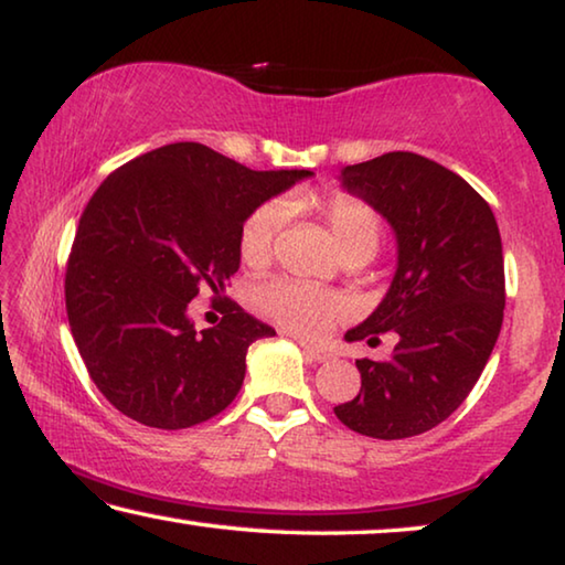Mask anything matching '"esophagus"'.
<instances>
[{"label": "esophagus", "mask_w": 565, "mask_h": 565, "mask_svg": "<svg viewBox=\"0 0 565 565\" xmlns=\"http://www.w3.org/2000/svg\"><path fill=\"white\" fill-rule=\"evenodd\" d=\"M300 349H302V353L308 355L310 361H318V363H326V361H331L333 359V351H328V349H323V345H312V343H306V341H300Z\"/></svg>", "instance_id": "1"}]
</instances>
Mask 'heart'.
<instances>
[{
    "label": "heart",
    "mask_w": 565,
    "mask_h": 565,
    "mask_svg": "<svg viewBox=\"0 0 565 565\" xmlns=\"http://www.w3.org/2000/svg\"><path fill=\"white\" fill-rule=\"evenodd\" d=\"M320 214L331 230L343 259H371L379 249L381 222L376 212L359 199L333 196L320 206ZM285 206L267 202L247 216L239 230V257L249 267H263L273 257L277 232L282 227ZM257 302L267 316L298 335H320L343 316V302L335 292L316 285L273 280L259 288Z\"/></svg>",
    "instance_id": "obj_1"
}]
</instances>
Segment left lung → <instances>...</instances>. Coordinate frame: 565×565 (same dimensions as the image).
<instances>
[{
  "label": "left lung",
  "instance_id": "1",
  "mask_svg": "<svg viewBox=\"0 0 565 565\" xmlns=\"http://www.w3.org/2000/svg\"><path fill=\"white\" fill-rule=\"evenodd\" d=\"M341 189L396 237V270L376 310L345 341L396 333L388 361H355L361 392L338 404L345 427L406 439L452 414L480 379L505 308L502 242L490 204L455 171L412 151L341 169Z\"/></svg>",
  "mask_w": 565,
  "mask_h": 565
}]
</instances>
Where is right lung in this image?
Wrapping results in <instances>:
<instances>
[{"mask_svg": "<svg viewBox=\"0 0 565 565\" xmlns=\"http://www.w3.org/2000/svg\"><path fill=\"white\" fill-rule=\"evenodd\" d=\"M308 169L253 171L181 141L113 171L95 189L67 259L65 306L90 379L120 414L186 429L227 409L245 381L249 343L275 335L230 302L196 331L189 302L222 295L239 270V230Z\"/></svg>", "mask_w": 565, "mask_h": 565, "instance_id": "right-lung-1", "label": "right lung"}]
</instances>
